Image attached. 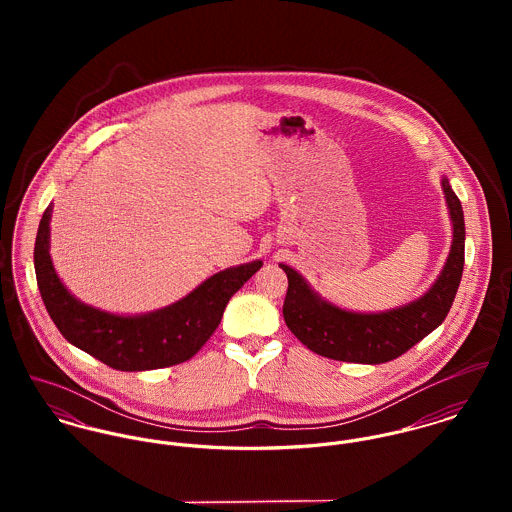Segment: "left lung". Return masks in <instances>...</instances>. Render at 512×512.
Returning a JSON list of instances; mask_svg holds the SVG:
<instances>
[{
    "mask_svg": "<svg viewBox=\"0 0 512 512\" xmlns=\"http://www.w3.org/2000/svg\"><path fill=\"white\" fill-rule=\"evenodd\" d=\"M441 187L453 222L451 250L436 284L408 305L382 313L345 311L321 299L293 268L280 264L288 276L284 319L309 351L333 361L380 365L404 355L443 323L463 274L465 222L461 203L445 177Z\"/></svg>",
    "mask_w": 512,
    "mask_h": 512,
    "instance_id": "left-lung-1",
    "label": "left lung"
}]
</instances>
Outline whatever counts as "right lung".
Wrapping results in <instances>:
<instances>
[{
	"mask_svg": "<svg viewBox=\"0 0 512 512\" xmlns=\"http://www.w3.org/2000/svg\"><path fill=\"white\" fill-rule=\"evenodd\" d=\"M51 213L53 205L39 222L33 252L43 303L69 343L116 370L138 372L189 361L219 327L228 299L262 268L256 260L222 270L187 297L151 313H106L78 301L59 280L49 254Z\"/></svg>",
	"mask_w": 512,
	"mask_h": 512,
	"instance_id": "right-lung-1",
	"label": "right lung"
}]
</instances>
